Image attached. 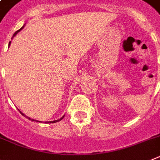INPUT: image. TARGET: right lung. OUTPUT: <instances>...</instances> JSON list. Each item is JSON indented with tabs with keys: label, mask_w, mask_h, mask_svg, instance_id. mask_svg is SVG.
Instances as JSON below:
<instances>
[{
	"label": "right lung",
	"mask_w": 160,
	"mask_h": 160,
	"mask_svg": "<svg viewBox=\"0 0 160 160\" xmlns=\"http://www.w3.org/2000/svg\"><path fill=\"white\" fill-rule=\"evenodd\" d=\"M23 27H24V26H22V28H21V29H20V30H17V31H16V32H15V33H14V34H13V37H14V36H15V35H16V34H18V32H19V31H20V30H22V28H23ZM10 42H9V45H10ZM20 113H22V115H23V116H25V117H26V118H28V117H26V115H25V114H24V113H22V112H20ZM63 118H64V116H63V117H62V118H60V119H59V120H56V121H53V122H45V123H55V122H59V121L62 120V119H63ZM28 119H30V120H31V121H34V122H35V121H36V122H38V121H37V120H34V119H30V118H28Z\"/></svg>",
	"instance_id": "1"
}]
</instances>
